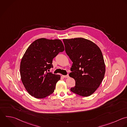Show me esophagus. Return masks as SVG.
I'll use <instances>...</instances> for the list:
<instances>
[{
	"label": "esophagus",
	"instance_id": "esophagus-1",
	"mask_svg": "<svg viewBox=\"0 0 127 127\" xmlns=\"http://www.w3.org/2000/svg\"><path fill=\"white\" fill-rule=\"evenodd\" d=\"M63 77H64V78H68V77H69V75L67 74V75H63Z\"/></svg>",
	"mask_w": 127,
	"mask_h": 127
}]
</instances>
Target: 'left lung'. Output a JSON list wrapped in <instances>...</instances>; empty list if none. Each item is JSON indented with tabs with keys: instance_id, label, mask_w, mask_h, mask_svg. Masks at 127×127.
Listing matches in <instances>:
<instances>
[{
	"instance_id": "obj_1",
	"label": "left lung",
	"mask_w": 127,
	"mask_h": 127,
	"mask_svg": "<svg viewBox=\"0 0 127 127\" xmlns=\"http://www.w3.org/2000/svg\"><path fill=\"white\" fill-rule=\"evenodd\" d=\"M65 51L73 64L69 74L75 81L71 91L83 97L92 95L101 83L105 73L102 52L93 42L83 38L63 39Z\"/></svg>"
}]
</instances>
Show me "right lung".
Returning a JSON list of instances; mask_svg holds the SVG:
<instances>
[{
  "mask_svg": "<svg viewBox=\"0 0 127 127\" xmlns=\"http://www.w3.org/2000/svg\"><path fill=\"white\" fill-rule=\"evenodd\" d=\"M64 50L59 39L40 38L26 50L20 64L21 81L27 92L36 98H44L52 94L61 75L48 72L53 59Z\"/></svg>",
  "mask_w": 127,
  "mask_h": 127,
  "instance_id": "1",
  "label": "right lung"
}]
</instances>
